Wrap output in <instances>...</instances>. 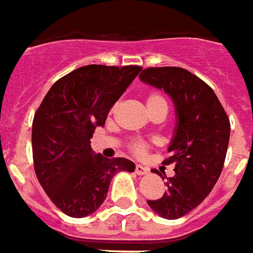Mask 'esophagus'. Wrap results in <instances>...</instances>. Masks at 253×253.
<instances>
[{
  "mask_svg": "<svg viewBox=\"0 0 253 253\" xmlns=\"http://www.w3.org/2000/svg\"><path fill=\"white\" fill-rule=\"evenodd\" d=\"M135 172L138 173V175H147L148 169H146V167H143V166L136 165V167H135Z\"/></svg>",
  "mask_w": 253,
  "mask_h": 253,
  "instance_id": "34e87169",
  "label": "esophagus"
}]
</instances>
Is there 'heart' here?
Here are the masks:
<instances>
[{"label":"heart","mask_w":253,"mask_h":253,"mask_svg":"<svg viewBox=\"0 0 253 253\" xmlns=\"http://www.w3.org/2000/svg\"><path fill=\"white\" fill-rule=\"evenodd\" d=\"M146 107H147V111H152V110H165V111H167L169 105H167V101H166L163 94L158 91H152L146 96ZM131 148L138 155H142V154L146 152V144L142 143V142H135V143L131 144Z\"/></svg>","instance_id":"heart-1"}]
</instances>
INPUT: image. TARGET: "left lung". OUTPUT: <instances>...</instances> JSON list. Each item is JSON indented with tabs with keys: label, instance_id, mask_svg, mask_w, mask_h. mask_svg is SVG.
<instances>
[{
	"label": "left lung",
	"instance_id": "obj_1",
	"mask_svg": "<svg viewBox=\"0 0 253 253\" xmlns=\"http://www.w3.org/2000/svg\"><path fill=\"white\" fill-rule=\"evenodd\" d=\"M139 80L163 90L175 107L169 158L163 162L173 165L175 175L165 183L161 199L147 200L155 213L173 220L198 207L216 184L228 148L229 119L213 90L186 69L148 67Z\"/></svg>",
	"mask_w": 253,
	"mask_h": 253
}]
</instances>
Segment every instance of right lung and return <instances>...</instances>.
<instances>
[{
    "instance_id": "obj_1",
    "label": "right lung",
    "mask_w": 253,
    "mask_h": 253,
    "mask_svg": "<svg viewBox=\"0 0 253 253\" xmlns=\"http://www.w3.org/2000/svg\"><path fill=\"white\" fill-rule=\"evenodd\" d=\"M140 70V66L80 67L57 81L37 110L32 130L37 178L67 216L94 213L105 202L114 175L135 171L134 162L126 158L94 154L90 139Z\"/></svg>"
}]
</instances>
